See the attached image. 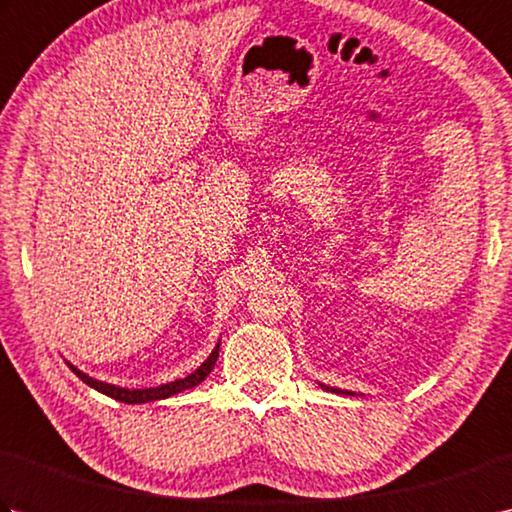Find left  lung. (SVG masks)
I'll use <instances>...</instances> for the list:
<instances>
[{
    "label": "left lung",
    "mask_w": 512,
    "mask_h": 512,
    "mask_svg": "<svg viewBox=\"0 0 512 512\" xmlns=\"http://www.w3.org/2000/svg\"><path fill=\"white\" fill-rule=\"evenodd\" d=\"M323 389L334 391V394H347V396H354V391H347V389H339V387H328V385H321Z\"/></svg>",
    "instance_id": "1"
}]
</instances>
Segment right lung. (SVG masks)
Returning a JSON list of instances; mask_svg holds the SVG:
<instances>
[{
    "mask_svg": "<svg viewBox=\"0 0 512 512\" xmlns=\"http://www.w3.org/2000/svg\"><path fill=\"white\" fill-rule=\"evenodd\" d=\"M217 354H220V341H217V345L213 347V352L206 356V361L195 369V372H191L189 376L184 378H178L173 380V383H167V385H158V387H145V389H127V387H118V385H110V383H103V380H96L92 376H88L85 372H81L79 367H74L70 361L68 367L72 369V372L79 376L85 385H90L92 389L101 391V394L110 396L114 400H121V402H127V405H140V402H154V400H165L173 394H180V391H187L195 385H200L202 380L211 374V369L215 367V361H217Z\"/></svg>",
    "mask_w": 512,
    "mask_h": 512,
    "instance_id": "right-lung-1",
    "label": "right lung"
}]
</instances>
